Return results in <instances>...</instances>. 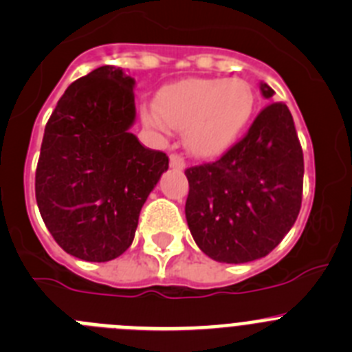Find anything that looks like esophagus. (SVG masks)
<instances>
[{"label":"esophagus","mask_w":352,"mask_h":352,"mask_svg":"<svg viewBox=\"0 0 352 352\" xmlns=\"http://www.w3.org/2000/svg\"><path fill=\"white\" fill-rule=\"evenodd\" d=\"M170 166L175 170H184L186 168V163H184V157L179 156V154H172L170 156Z\"/></svg>","instance_id":"obj_1"}]
</instances>
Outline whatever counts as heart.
I'll return each mask as SVG.
<instances>
[{"label":"heart","instance_id":"heart-1","mask_svg":"<svg viewBox=\"0 0 352 352\" xmlns=\"http://www.w3.org/2000/svg\"><path fill=\"white\" fill-rule=\"evenodd\" d=\"M254 111L255 94L246 81L189 78L161 88L154 104L140 107V118L156 131L184 130L187 149L213 157L238 142Z\"/></svg>","mask_w":352,"mask_h":352}]
</instances>
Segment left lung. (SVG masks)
Returning <instances> with one entry per match:
<instances>
[{
	"mask_svg": "<svg viewBox=\"0 0 352 352\" xmlns=\"http://www.w3.org/2000/svg\"><path fill=\"white\" fill-rule=\"evenodd\" d=\"M261 94L274 90L261 81ZM186 219L199 250L226 264L265 257L297 221L304 154L290 109L272 102L221 160L186 170Z\"/></svg>",
	"mask_w": 352,
	"mask_h": 352,
	"instance_id": "left-lung-1",
	"label": "left lung"
}]
</instances>
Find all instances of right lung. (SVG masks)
Wrapping results in <instances>:
<instances>
[{"mask_svg":"<svg viewBox=\"0 0 352 352\" xmlns=\"http://www.w3.org/2000/svg\"><path fill=\"white\" fill-rule=\"evenodd\" d=\"M133 88L124 69L97 67L69 85L45 128L36 201L58 246L81 261L128 250L147 196L168 170L165 153L130 133Z\"/></svg>","mask_w":352,"mask_h":352,"instance_id":"right-lung-1","label":"right lung"}]
</instances>
